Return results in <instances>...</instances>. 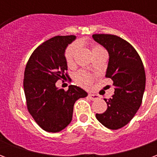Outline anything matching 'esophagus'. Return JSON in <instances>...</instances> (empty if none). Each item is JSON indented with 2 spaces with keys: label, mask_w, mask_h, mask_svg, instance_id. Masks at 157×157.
Masks as SVG:
<instances>
[{
  "label": "esophagus",
  "mask_w": 157,
  "mask_h": 157,
  "mask_svg": "<svg viewBox=\"0 0 157 157\" xmlns=\"http://www.w3.org/2000/svg\"><path fill=\"white\" fill-rule=\"evenodd\" d=\"M88 98L91 100H97V99H98L99 98V97L98 95H96V94H88Z\"/></svg>",
  "instance_id": "34e87169"
}]
</instances>
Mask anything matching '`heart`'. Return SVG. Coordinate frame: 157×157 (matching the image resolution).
Listing matches in <instances>:
<instances>
[{
	"instance_id": "b5f03b06",
	"label": "heart",
	"mask_w": 157,
	"mask_h": 157,
	"mask_svg": "<svg viewBox=\"0 0 157 157\" xmlns=\"http://www.w3.org/2000/svg\"><path fill=\"white\" fill-rule=\"evenodd\" d=\"M102 47L99 46V45L94 44L92 46V53L98 50L102 49ZM77 49V44H72L69 45L68 47L66 48L65 51V58L66 64L68 66H71L73 65V62H74V56H75V51ZM94 80V76L90 74L86 71L81 70L79 71L76 72V74L75 75V81L76 83L80 85L82 87H90L92 85V82Z\"/></svg>"
}]
</instances>
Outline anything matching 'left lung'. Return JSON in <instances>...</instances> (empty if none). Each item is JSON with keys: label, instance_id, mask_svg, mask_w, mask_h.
I'll return each instance as SVG.
<instances>
[{"label": "left lung", "instance_id": "left-lung-1", "mask_svg": "<svg viewBox=\"0 0 157 157\" xmlns=\"http://www.w3.org/2000/svg\"><path fill=\"white\" fill-rule=\"evenodd\" d=\"M93 39L109 54L106 77L113 81L112 98L104 99L108 109L96 118L106 128L118 129L134 118L141 105L145 73L140 55L128 42L113 34H93Z\"/></svg>", "mask_w": 157, "mask_h": 157}]
</instances>
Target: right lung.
I'll use <instances>...</instances> for the list:
<instances>
[{
	"label": "right lung",
	"mask_w": 157,
	"mask_h": 157,
	"mask_svg": "<svg viewBox=\"0 0 157 157\" xmlns=\"http://www.w3.org/2000/svg\"><path fill=\"white\" fill-rule=\"evenodd\" d=\"M75 37L55 36L34 49L26 65L23 79L27 108L40 128L47 132L61 131L71 122L73 107L87 93L76 86L56 87L59 80L70 78L65 49ZM64 82V81H63Z\"/></svg>",
	"instance_id": "obj_1"
}]
</instances>
